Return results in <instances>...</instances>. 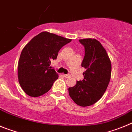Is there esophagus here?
<instances>
[{"instance_id":"obj_1","label":"esophagus","mask_w":132,"mask_h":132,"mask_svg":"<svg viewBox=\"0 0 132 132\" xmlns=\"http://www.w3.org/2000/svg\"><path fill=\"white\" fill-rule=\"evenodd\" d=\"M63 76L64 77V78H69V77H70V74H63Z\"/></svg>"}]
</instances>
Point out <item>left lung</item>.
<instances>
[{"label":"left lung","instance_id":"8db88e82","mask_svg":"<svg viewBox=\"0 0 132 132\" xmlns=\"http://www.w3.org/2000/svg\"><path fill=\"white\" fill-rule=\"evenodd\" d=\"M79 41L85 48L81 66L86 70L84 79L69 87L70 97L78 105L88 106L98 101L106 90L111 76V62L106 50L95 39Z\"/></svg>","mask_w":132,"mask_h":132}]
</instances>
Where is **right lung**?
Masks as SVG:
<instances>
[{"label": "right lung", "instance_id": "obj_1", "mask_svg": "<svg viewBox=\"0 0 132 132\" xmlns=\"http://www.w3.org/2000/svg\"><path fill=\"white\" fill-rule=\"evenodd\" d=\"M72 41L43 31L34 37L22 50L18 61V80L26 94L37 97L48 92L59 78L51 60L57 58L62 47Z\"/></svg>", "mask_w": 132, "mask_h": 132}]
</instances>
